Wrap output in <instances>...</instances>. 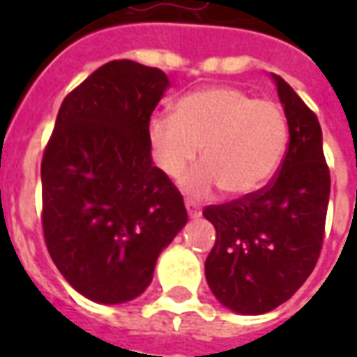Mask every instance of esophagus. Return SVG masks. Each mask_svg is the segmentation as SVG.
Instances as JSON below:
<instances>
[{"label":"esophagus","mask_w":357,"mask_h":357,"mask_svg":"<svg viewBox=\"0 0 357 357\" xmlns=\"http://www.w3.org/2000/svg\"><path fill=\"white\" fill-rule=\"evenodd\" d=\"M185 208H187V214H189V218H199L202 214L201 208H199V204H195L193 201H187Z\"/></svg>","instance_id":"34e87169"}]
</instances>
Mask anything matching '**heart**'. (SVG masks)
I'll return each instance as SVG.
<instances>
[{
	"label": "heart",
	"instance_id": "1",
	"mask_svg": "<svg viewBox=\"0 0 357 357\" xmlns=\"http://www.w3.org/2000/svg\"><path fill=\"white\" fill-rule=\"evenodd\" d=\"M289 124L283 109L269 99L229 86L199 89L181 97L174 116L149 122V145L156 166L178 179L197 160L183 187L191 195L224 187L231 197H247L268 183L283 160Z\"/></svg>",
	"mask_w": 357,
	"mask_h": 357
}]
</instances>
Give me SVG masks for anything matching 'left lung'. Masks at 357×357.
<instances>
[{
	"label": "left lung",
	"instance_id": "1",
	"mask_svg": "<svg viewBox=\"0 0 357 357\" xmlns=\"http://www.w3.org/2000/svg\"><path fill=\"white\" fill-rule=\"evenodd\" d=\"M273 80L291 135L279 172L256 193L202 210L216 227L204 264L208 287L225 307L247 315L287 302L314 271L331 193L319 120L281 76Z\"/></svg>",
	"mask_w": 357,
	"mask_h": 357
}]
</instances>
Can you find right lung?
Returning <instances> with one entry per match:
<instances>
[{"mask_svg":"<svg viewBox=\"0 0 357 357\" xmlns=\"http://www.w3.org/2000/svg\"><path fill=\"white\" fill-rule=\"evenodd\" d=\"M168 76L128 59L66 95L42 158V225L51 260L86 298L120 304L153 281L187 224L178 187L153 164L151 114Z\"/></svg>","mask_w":357,"mask_h":357,"instance_id":"right-lung-1","label":"right lung"}]
</instances>
